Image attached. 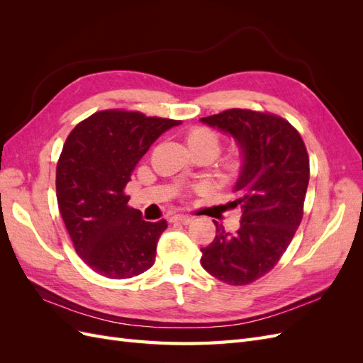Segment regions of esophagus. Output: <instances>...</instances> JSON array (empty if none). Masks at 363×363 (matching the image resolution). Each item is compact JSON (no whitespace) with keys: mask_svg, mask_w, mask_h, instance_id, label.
<instances>
[{"mask_svg":"<svg viewBox=\"0 0 363 363\" xmlns=\"http://www.w3.org/2000/svg\"><path fill=\"white\" fill-rule=\"evenodd\" d=\"M171 221L174 223H182V224H191L192 223V218L188 215H174L171 218Z\"/></svg>","mask_w":363,"mask_h":363,"instance_id":"34e87169","label":"esophagus"}]
</instances>
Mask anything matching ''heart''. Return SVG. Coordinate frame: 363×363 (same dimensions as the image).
Listing matches in <instances>:
<instances>
[{
  "mask_svg": "<svg viewBox=\"0 0 363 363\" xmlns=\"http://www.w3.org/2000/svg\"><path fill=\"white\" fill-rule=\"evenodd\" d=\"M186 142H188V147L191 148L192 155H196V152H204V155L215 157L218 155L219 148H221L223 139L215 130L201 125V127L192 128L189 133L186 135ZM221 168L225 175L233 177V175H236L240 171V168H242V160L239 157L227 159L223 162Z\"/></svg>",
  "mask_w": 363,
  "mask_h": 363,
  "instance_id": "obj_1",
  "label": "heart"
}]
</instances>
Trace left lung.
<instances>
[{
    "label": "left lung",
    "instance_id": "obj_1",
    "mask_svg": "<svg viewBox=\"0 0 363 363\" xmlns=\"http://www.w3.org/2000/svg\"><path fill=\"white\" fill-rule=\"evenodd\" d=\"M201 121L232 135L244 157L230 203L242 212L240 227L232 235L215 223L201 265L215 279L244 286L268 274L291 244L303 218L309 156L296 128L274 113L228 108Z\"/></svg>",
    "mask_w": 363,
    "mask_h": 363
}]
</instances>
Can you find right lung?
Returning a JSON list of instances; mask_svg holds the SVG:
<instances>
[{"label": "right lung", "mask_w": 363, "mask_h": 363, "mask_svg": "<svg viewBox=\"0 0 363 363\" xmlns=\"http://www.w3.org/2000/svg\"><path fill=\"white\" fill-rule=\"evenodd\" d=\"M182 121L101 111L77 124L56 169V194L77 255L107 279H131L155 265L164 219L147 223L127 206L131 172L163 131Z\"/></svg>", "instance_id": "right-lung-1"}]
</instances>
